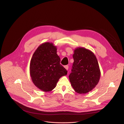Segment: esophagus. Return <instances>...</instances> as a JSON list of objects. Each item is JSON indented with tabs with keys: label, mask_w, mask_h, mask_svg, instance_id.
<instances>
[{
	"label": "esophagus",
	"mask_w": 124,
	"mask_h": 124,
	"mask_svg": "<svg viewBox=\"0 0 124 124\" xmlns=\"http://www.w3.org/2000/svg\"><path fill=\"white\" fill-rule=\"evenodd\" d=\"M64 68H65L66 70H68V68H69V66H68V65H66V66H64Z\"/></svg>",
	"instance_id": "obj_1"
}]
</instances>
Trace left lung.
Masks as SVG:
<instances>
[{"label": "left lung", "mask_w": 124, "mask_h": 124, "mask_svg": "<svg viewBox=\"0 0 124 124\" xmlns=\"http://www.w3.org/2000/svg\"><path fill=\"white\" fill-rule=\"evenodd\" d=\"M74 62L72 73L69 76L74 90L85 94L92 90L98 84L101 71L94 53L83 47H77L73 55Z\"/></svg>", "instance_id": "left-lung-1"}]
</instances>
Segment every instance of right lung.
<instances>
[{
	"mask_svg": "<svg viewBox=\"0 0 124 124\" xmlns=\"http://www.w3.org/2000/svg\"><path fill=\"white\" fill-rule=\"evenodd\" d=\"M67 70L60 64L57 48L52 43H43L35 50L30 64V75L34 84L44 92L52 91Z\"/></svg>",
	"mask_w": 124,
	"mask_h": 124,
	"instance_id": "right-lung-1",
	"label": "right lung"
}]
</instances>
